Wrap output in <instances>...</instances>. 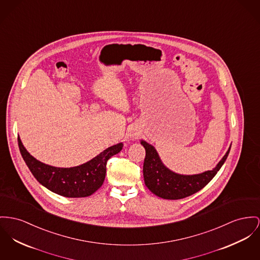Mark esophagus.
I'll return each mask as SVG.
<instances>
[{"instance_id":"1","label":"esophagus","mask_w":260,"mask_h":260,"mask_svg":"<svg viewBox=\"0 0 260 260\" xmlns=\"http://www.w3.org/2000/svg\"><path fill=\"white\" fill-rule=\"evenodd\" d=\"M135 135H136V134H135ZM135 135H133V134H132V136H135ZM130 136H131V135H130Z\"/></svg>"}]
</instances>
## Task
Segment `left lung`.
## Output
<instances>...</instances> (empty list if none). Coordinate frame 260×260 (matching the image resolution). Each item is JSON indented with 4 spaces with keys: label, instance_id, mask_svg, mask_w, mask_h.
<instances>
[{
    "label": "left lung",
    "instance_id": "left-lung-1",
    "mask_svg": "<svg viewBox=\"0 0 260 260\" xmlns=\"http://www.w3.org/2000/svg\"><path fill=\"white\" fill-rule=\"evenodd\" d=\"M141 144L146 150L143 166L146 186L156 196L171 200L185 198L206 186L220 171L231 150L230 147L225 156L212 171L193 175H183L169 170L162 164L156 149L152 145L143 140L141 141Z\"/></svg>",
    "mask_w": 260,
    "mask_h": 260
}]
</instances>
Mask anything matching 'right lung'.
Here are the masks:
<instances>
[{"mask_svg":"<svg viewBox=\"0 0 260 260\" xmlns=\"http://www.w3.org/2000/svg\"><path fill=\"white\" fill-rule=\"evenodd\" d=\"M18 148L22 158L39 183L47 189L64 197H87L98 190L104 183L106 162L122 150L119 143L104 150L100 155L74 168H56L45 165L31 156L18 137Z\"/></svg>","mask_w":260,"mask_h":260,"instance_id":"1","label":"right lung"}]
</instances>
